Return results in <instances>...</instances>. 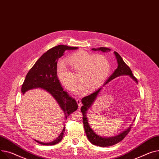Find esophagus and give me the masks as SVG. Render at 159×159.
<instances>
[{"label":"esophagus","instance_id":"34e87169","mask_svg":"<svg viewBox=\"0 0 159 159\" xmlns=\"http://www.w3.org/2000/svg\"><path fill=\"white\" fill-rule=\"evenodd\" d=\"M76 101H77V103H78V107H79V108H81V107L82 106V104H81V102L80 99H76Z\"/></svg>","mask_w":159,"mask_h":159}]
</instances>
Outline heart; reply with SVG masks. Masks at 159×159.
<instances>
[{"label": "heart", "instance_id": "heart-1", "mask_svg": "<svg viewBox=\"0 0 159 159\" xmlns=\"http://www.w3.org/2000/svg\"><path fill=\"white\" fill-rule=\"evenodd\" d=\"M72 71L78 77L81 83L76 92L81 94L87 89L93 91L101 87L107 80L110 70L108 60L104 55H94L84 51H80L70 55L67 58ZM57 76L62 85L69 90L76 87L77 78L63 61L57 63Z\"/></svg>", "mask_w": 159, "mask_h": 159}]
</instances>
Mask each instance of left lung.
Segmentation results:
<instances>
[{"label":"left lung","mask_w":159,"mask_h":159,"mask_svg":"<svg viewBox=\"0 0 159 159\" xmlns=\"http://www.w3.org/2000/svg\"><path fill=\"white\" fill-rule=\"evenodd\" d=\"M93 51H101L102 52H108L110 51V49L107 48H99L98 49L93 48ZM114 54L116 57L117 63H118V66L117 68L116 69V70L114 72V73L111 74V76L108 78V80H107L105 83L104 84L105 86L106 84H107L108 82H110L111 80H113L116 78V77H118L119 76H123V75H128L130 78H132L136 83H137V80L135 78L134 76H133L132 72L131 69H129V67L128 66V65L125 63L123 61V58H121L120 56L116 51H114ZM102 88H100L99 89L97 90L94 92H93L92 94L84 97L81 99V102L83 106L81 108V111L83 114V125H84V128H85V131L86 133V135L89 139V141L93 144H94L96 146H101V147H107V146H110L114 145L120 141H122V140L126 136V135L129 132L130 129L132 128V126L130 125V126L126 130L122 133H120V134L114 136V137H101L97 134H96L94 130H93L91 127L90 126L89 124V121L87 117V110L90 107L92 106L93 104V102H94L95 99H96L98 94L99 93L100 90H101Z\"/></svg>","instance_id":"8db88e82"}]
</instances>
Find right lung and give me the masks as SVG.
Listing matches in <instances>:
<instances>
[{"label": "right lung", "mask_w": 159, "mask_h": 159, "mask_svg": "<svg viewBox=\"0 0 159 159\" xmlns=\"http://www.w3.org/2000/svg\"><path fill=\"white\" fill-rule=\"evenodd\" d=\"M78 48L76 47L59 45L48 50L36 61L33 67L28 72L21 89L23 94L27 90L36 88L43 89L48 92L56 99L63 110L65 119L78 109V104L76 101L69 96L67 92L64 91L61 87L60 81L57 76L56 67L58 60L62 57L65 51L77 49ZM65 126L60 135L52 142L45 143L37 140H35V141L45 146L58 144L63 139Z\"/></svg>", "instance_id": "1"}]
</instances>
